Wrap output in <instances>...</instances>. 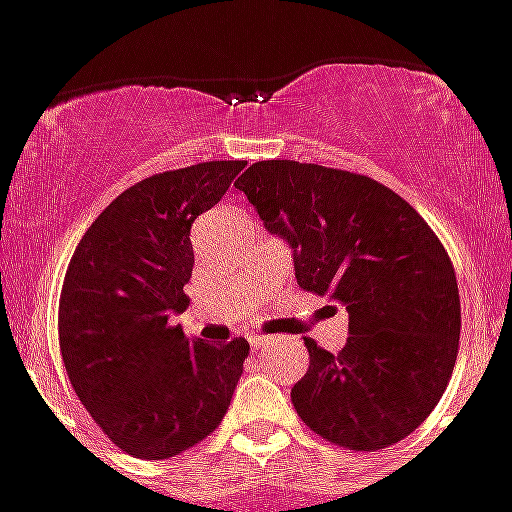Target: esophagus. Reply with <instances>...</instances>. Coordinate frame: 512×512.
I'll return each instance as SVG.
<instances>
[{
    "mask_svg": "<svg viewBox=\"0 0 512 512\" xmlns=\"http://www.w3.org/2000/svg\"><path fill=\"white\" fill-rule=\"evenodd\" d=\"M268 342H270V337H265V335H252V337H250V348H252V350H260V348H265Z\"/></svg>",
    "mask_w": 512,
    "mask_h": 512,
    "instance_id": "34e87169",
    "label": "esophagus"
}]
</instances>
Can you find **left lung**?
<instances>
[{"label": "left lung", "mask_w": 512, "mask_h": 512, "mask_svg": "<svg viewBox=\"0 0 512 512\" xmlns=\"http://www.w3.org/2000/svg\"><path fill=\"white\" fill-rule=\"evenodd\" d=\"M234 185L288 242L299 286L348 311L337 355L304 340L309 371L291 389L301 420L350 451L407 438L443 397L459 355V286L441 239L366 175L268 159Z\"/></svg>", "instance_id": "left-lung-1"}]
</instances>
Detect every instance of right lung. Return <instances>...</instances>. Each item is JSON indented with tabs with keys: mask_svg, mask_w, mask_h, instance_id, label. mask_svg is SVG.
Instances as JSON below:
<instances>
[{
	"mask_svg": "<svg viewBox=\"0 0 512 512\" xmlns=\"http://www.w3.org/2000/svg\"><path fill=\"white\" fill-rule=\"evenodd\" d=\"M244 162L159 172L121 193L84 231L59 301V342L79 402L136 459H170L219 428L250 345L188 340L193 221Z\"/></svg>",
	"mask_w": 512,
	"mask_h": 512,
	"instance_id": "1",
	"label": "right lung"
}]
</instances>
